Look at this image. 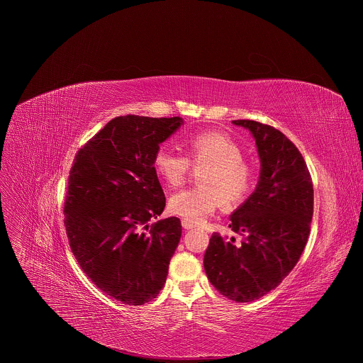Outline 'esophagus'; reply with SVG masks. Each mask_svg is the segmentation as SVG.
<instances>
[{
	"mask_svg": "<svg viewBox=\"0 0 363 363\" xmlns=\"http://www.w3.org/2000/svg\"><path fill=\"white\" fill-rule=\"evenodd\" d=\"M182 228L184 230H192V228H195V225L188 220H182Z\"/></svg>",
	"mask_w": 363,
	"mask_h": 363,
	"instance_id": "obj_1",
	"label": "esophagus"
}]
</instances>
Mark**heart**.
Masks as SVG:
<instances>
[{"instance_id":"obj_1","label":"heart","mask_w":363,"mask_h":363,"mask_svg":"<svg viewBox=\"0 0 363 363\" xmlns=\"http://www.w3.org/2000/svg\"><path fill=\"white\" fill-rule=\"evenodd\" d=\"M188 158L174 150L161 147L155 152L152 165L158 177L171 188L182 185L191 165L205 169L199 185L174 194L168 208L172 214L199 224L220 206L230 208L241 205L252 192L255 171L244 158L242 147L221 132H201L191 135L186 142Z\"/></svg>"}]
</instances>
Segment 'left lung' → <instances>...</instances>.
I'll return each mask as SVG.
<instances>
[{"instance_id": "left-lung-1", "label": "left lung", "mask_w": 363, "mask_h": 363, "mask_svg": "<svg viewBox=\"0 0 363 363\" xmlns=\"http://www.w3.org/2000/svg\"><path fill=\"white\" fill-rule=\"evenodd\" d=\"M233 123L255 139L260 179L230 217L228 227L242 240L214 233L203 269L223 296L247 303L276 289L297 264L313 217V182L301 153L280 130L255 121Z\"/></svg>"}]
</instances>
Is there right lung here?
Segmentation results:
<instances>
[{
	"instance_id": "add662e5",
	"label": "right lung",
	"mask_w": 363,
	"mask_h": 363,
	"mask_svg": "<svg viewBox=\"0 0 363 363\" xmlns=\"http://www.w3.org/2000/svg\"><path fill=\"white\" fill-rule=\"evenodd\" d=\"M184 121L126 115L79 149L69 175L65 227L86 276L108 296L139 306L162 290L182 227L149 224L165 208L152 158Z\"/></svg>"
}]
</instances>
